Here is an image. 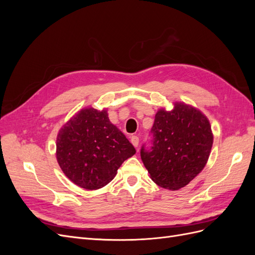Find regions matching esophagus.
I'll list each match as a JSON object with an SVG mask.
<instances>
[{
    "instance_id": "1",
    "label": "esophagus",
    "mask_w": 255,
    "mask_h": 255,
    "mask_svg": "<svg viewBox=\"0 0 255 255\" xmlns=\"http://www.w3.org/2000/svg\"><path fill=\"white\" fill-rule=\"evenodd\" d=\"M130 142H132L134 146H138V143H139V138H138V136L134 135L130 137Z\"/></svg>"
}]
</instances>
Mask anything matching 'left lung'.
Instances as JSON below:
<instances>
[{
  "instance_id": "left-lung-1",
  "label": "left lung",
  "mask_w": 255,
  "mask_h": 255,
  "mask_svg": "<svg viewBox=\"0 0 255 255\" xmlns=\"http://www.w3.org/2000/svg\"><path fill=\"white\" fill-rule=\"evenodd\" d=\"M152 148H141L140 156L152 181L177 190L203 170L210 157L214 136L206 116L184 102L171 111L160 109L152 127Z\"/></svg>"
}]
</instances>
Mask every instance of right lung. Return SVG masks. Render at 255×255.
I'll return each instance as SVG.
<instances>
[{
	"label": "right lung",
	"mask_w": 255,
	"mask_h": 255,
	"mask_svg": "<svg viewBox=\"0 0 255 255\" xmlns=\"http://www.w3.org/2000/svg\"><path fill=\"white\" fill-rule=\"evenodd\" d=\"M136 150L109 119L107 110L87 107L61 127L56 138L57 163L78 186L95 190L104 187Z\"/></svg>",
	"instance_id": "obj_1"
}]
</instances>
